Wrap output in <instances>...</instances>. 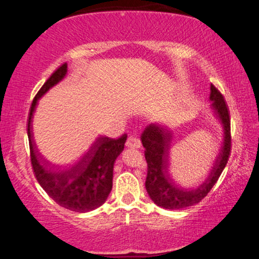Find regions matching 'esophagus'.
Returning <instances> with one entry per match:
<instances>
[{
    "label": "esophagus",
    "mask_w": 259,
    "mask_h": 259,
    "mask_svg": "<svg viewBox=\"0 0 259 259\" xmlns=\"http://www.w3.org/2000/svg\"><path fill=\"white\" fill-rule=\"evenodd\" d=\"M125 145L130 148H139L140 147V140L139 138L135 137V136H130V137L126 139Z\"/></svg>",
    "instance_id": "1"
}]
</instances>
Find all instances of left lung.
Wrapping results in <instances>:
<instances>
[{"mask_svg": "<svg viewBox=\"0 0 259 259\" xmlns=\"http://www.w3.org/2000/svg\"><path fill=\"white\" fill-rule=\"evenodd\" d=\"M210 90L212 107L224 125L225 136L222 151L210 176L199 188L192 191L181 190L174 185L171 179L166 175V162L170 147V134L168 130L157 124H148L140 136L143 146L145 147V159L147 162L145 187L148 195L159 207L177 210L199 203L217 183L229 161L231 153V119L229 108L224 97L216 87L211 84Z\"/></svg>", "mask_w": 259, "mask_h": 259, "instance_id": "1", "label": "left lung"}]
</instances>
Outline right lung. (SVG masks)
Returning a JSON list of instances; mask_svg holds the SVG:
<instances>
[{"label":"right lung","mask_w":259,"mask_h":259,"mask_svg":"<svg viewBox=\"0 0 259 259\" xmlns=\"http://www.w3.org/2000/svg\"><path fill=\"white\" fill-rule=\"evenodd\" d=\"M66 72L67 64L65 63L52 73L33 99L27 125L30 162L38 184L55 202L72 211L87 212L106 201L112 190L114 162L123 151L126 135L116 139L100 136L80 160L67 168H56L42 159L32 135L33 114L38 99L63 80Z\"/></svg>","instance_id":"right-lung-1"}]
</instances>
